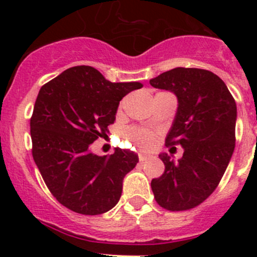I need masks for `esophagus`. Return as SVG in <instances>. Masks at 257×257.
Returning <instances> with one entry per match:
<instances>
[{"instance_id":"esophagus-1","label":"esophagus","mask_w":257,"mask_h":257,"mask_svg":"<svg viewBox=\"0 0 257 257\" xmlns=\"http://www.w3.org/2000/svg\"><path fill=\"white\" fill-rule=\"evenodd\" d=\"M138 157H139V160H141V162H144V160H147V159H149V158H152V155H150V154H145V153H139Z\"/></svg>"}]
</instances>
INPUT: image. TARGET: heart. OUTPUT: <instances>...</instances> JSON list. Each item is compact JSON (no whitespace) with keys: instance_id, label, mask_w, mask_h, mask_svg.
I'll list each match as a JSON object with an SVG mask.
<instances>
[{"instance_id":"obj_1","label":"heart","mask_w":257,"mask_h":257,"mask_svg":"<svg viewBox=\"0 0 257 257\" xmlns=\"http://www.w3.org/2000/svg\"><path fill=\"white\" fill-rule=\"evenodd\" d=\"M128 138L139 148L153 147L157 141V136L149 129L144 128H132L128 132Z\"/></svg>"}]
</instances>
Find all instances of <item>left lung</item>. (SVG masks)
Wrapping results in <instances>:
<instances>
[{
    "instance_id": "obj_1",
    "label": "left lung",
    "mask_w": 257,
    "mask_h": 257,
    "mask_svg": "<svg viewBox=\"0 0 257 257\" xmlns=\"http://www.w3.org/2000/svg\"><path fill=\"white\" fill-rule=\"evenodd\" d=\"M178 97L179 107L165 145H181L174 163L165 153L162 177L153 179L155 201L169 211L200 205L219 185L235 148L236 103L226 84L201 68L170 69L149 80Z\"/></svg>"
}]
</instances>
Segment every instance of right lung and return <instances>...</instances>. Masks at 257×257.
Segmentation results:
<instances>
[{"label": "right lung", "mask_w": 257, "mask_h": 257, "mask_svg": "<svg viewBox=\"0 0 257 257\" xmlns=\"http://www.w3.org/2000/svg\"><path fill=\"white\" fill-rule=\"evenodd\" d=\"M139 82L112 83L90 66H77L42 85L31 116L32 155L52 195L67 209L99 215L115 206L123 178L138 155L116 148L112 155L90 152L107 137L119 102Z\"/></svg>", "instance_id": "add662e5"}]
</instances>
